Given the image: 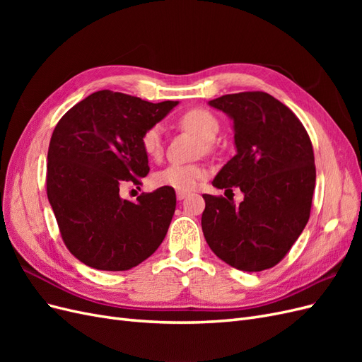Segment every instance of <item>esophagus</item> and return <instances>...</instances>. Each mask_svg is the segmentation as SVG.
<instances>
[{
  "label": "esophagus",
  "instance_id": "obj_1",
  "mask_svg": "<svg viewBox=\"0 0 362 362\" xmlns=\"http://www.w3.org/2000/svg\"><path fill=\"white\" fill-rule=\"evenodd\" d=\"M187 194H189V192H187V190H178V192H177V198H178L180 201H182Z\"/></svg>",
  "mask_w": 362,
  "mask_h": 362
}]
</instances>
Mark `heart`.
I'll return each mask as SVG.
<instances>
[{"mask_svg":"<svg viewBox=\"0 0 362 362\" xmlns=\"http://www.w3.org/2000/svg\"><path fill=\"white\" fill-rule=\"evenodd\" d=\"M180 125L185 129L192 131L202 141H205L206 149H210V144L217 137L221 124L217 117L206 108L194 107L184 112L180 116ZM141 149L145 154L152 158L158 160L163 156L164 141H163V128L160 125H151L145 129L140 139ZM206 177V169L201 164H181L173 163L164 169L158 170L152 177L158 187H172L178 190H190L199 184Z\"/></svg>","mask_w":362,"mask_h":362,"instance_id":"heart-1","label":"heart"}]
</instances>
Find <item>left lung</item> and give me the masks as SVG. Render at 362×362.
I'll return each mask as SVG.
<instances>
[{
    "instance_id": "8db88e82",
    "label": "left lung",
    "mask_w": 362,
    "mask_h": 362,
    "mask_svg": "<svg viewBox=\"0 0 362 362\" xmlns=\"http://www.w3.org/2000/svg\"><path fill=\"white\" fill-rule=\"evenodd\" d=\"M234 120L237 154L213 185L245 199L204 194L202 231L214 254L243 272L276 266L308 222L315 187L311 139L287 105L266 92L210 101Z\"/></svg>"
}]
</instances>
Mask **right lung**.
Masks as SVG:
<instances>
[{
  "label": "right lung",
  "instance_id": "add662e5",
  "mask_svg": "<svg viewBox=\"0 0 362 362\" xmlns=\"http://www.w3.org/2000/svg\"><path fill=\"white\" fill-rule=\"evenodd\" d=\"M177 101L152 104L100 90L66 112L52 131L47 194L64 245L86 266L122 272L151 257L168 234L177 206L172 187L120 198L141 184L149 166L140 139Z\"/></svg>",
  "mask_w": 362,
  "mask_h": 362
}]
</instances>
